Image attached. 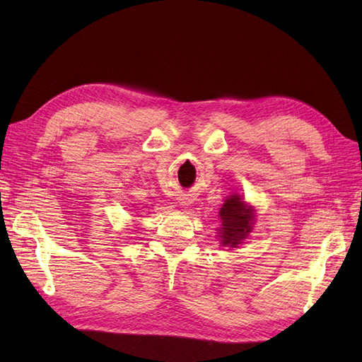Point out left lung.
<instances>
[{"label":"left lung","instance_id":"left-lung-1","mask_svg":"<svg viewBox=\"0 0 362 362\" xmlns=\"http://www.w3.org/2000/svg\"><path fill=\"white\" fill-rule=\"evenodd\" d=\"M222 226L217 229L222 246L237 247L252 231L254 225V208L247 205L238 194H231L225 199L221 211Z\"/></svg>","mask_w":362,"mask_h":362}]
</instances>
